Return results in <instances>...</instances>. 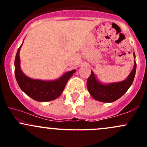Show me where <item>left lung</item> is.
<instances>
[{"mask_svg":"<svg viewBox=\"0 0 147 147\" xmlns=\"http://www.w3.org/2000/svg\"><path fill=\"white\" fill-rule=\"evenodd\" d=\"M134 55L135 58L136 55ZM136 72V62L135 59L134 67L127 79L121 82L104 85L97 82L93 72L87 79V88L90 95L96 100L102 102H113L120 98L129 90L132 84Z\"/></svg>","mask_w":147,"mask_h":147,"instance_id":"obj_1","label":"left lung"}]
</instances>
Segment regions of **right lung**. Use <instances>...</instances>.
<instances>
[{
  "label": "right lung",
  "instance_id": "right-lung-1",
  "mask_svg": "<svg viewBox=\"0 0 147 147\" xmlns=\"http://www.w3.org/2000/svg\"><path fill=\"white\" fill-rule=\"evenodd\" d=\"M16 52L14 61V72L17 83L21 89L31 98L38 102H48L54 100L61 95L68 79L76 70H73L65 73L55 81H42L33 79L23 73L20 67L19 51Z\"/></svg>",
  "mask_w": 147,
  "mask_h": 147
}]
</instances>
